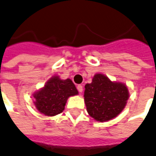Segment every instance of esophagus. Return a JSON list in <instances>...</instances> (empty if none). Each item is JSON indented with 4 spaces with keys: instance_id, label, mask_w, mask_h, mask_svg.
Masks as SVG:
<instances>
[{
    "instance_id": "obj_1",
    "label": "esophagus",
    "mask_w": 156,
    "mask_h": 156,
    "mask_svg": "<svg viewBox=\"0 0 156 156\" xmlns=\"http://www.w3.org/2000/svg\"><path fill=\"white\" fill-rule=\"evenodd\" d=\"M77 90L79 91L80 93H82V91H83V87L81 85H78L77 86Z\"/></svg>"
}]
</instances>
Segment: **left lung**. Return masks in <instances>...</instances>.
Masks as SVG:
<instances>
[{
    "label": "left lung",
    "instance_id": "1",
    "mask_svg": "<svg viewBox=\"0 0 156 156\" xmlns=\"http://www.w3.org/2000/svg\"><path fill=\"white\" fill-rule=\"evenodd\" d=\"M128 98L126 86L112 82L101 74L95 75L92 83L85 86L84 100L87 112L97 121L104 122L117 117Z\"/></svg>",
    "mask_w": 156,
    "mask_h": 156
}]
</instances>
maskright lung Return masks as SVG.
<instances>
[{
    "label": "right lung",
    "instance_id": "obj_1",
    "mask_svg": "<svg viewBox=\"0 0 156 156\" xmlns=\"http://www.w3.org/2000/svg\"><path fill=\"white\" fill-rule=\"evenodd\" d=\"M76 94L78 91L70 79L61 80L58 76H55L33 96L37 109L41 113L55 116L64 110L68 98Z\"/></svg>",
    "mask_w": 156,
    "mask_h": 156
}]
</instances>
